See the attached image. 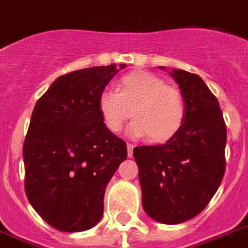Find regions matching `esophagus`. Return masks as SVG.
Returning <instances> with one entry per match:
<instances>
[{
  "instance_id": "34e87169",
  "label": "esophagus",
  "mask_w": 248,
  "mask_h": 248,
  "mask_svg": "<svg viewBox=\"0 0 248 248\" xmlns=\"http://www.w3.org/2000/svg\"><path fill=\"white\" fill-rule=\"evenodd\" d=\"M134 144L131 143H127V155L128 157H132V155H134Z\"/></svg>"
}]
</instances>
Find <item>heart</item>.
I'll return each instance as SVG.
<instances>
[{"mask_svg":"<svg viewBox=\"0 0 248 248\" xmlns=\"http://www.w3.org/2000/svg\"><path fill=\"white\" fill-rule=\"evenodd\" d=\"M97 107L109 131H121L134 116L128 134L134 138L149 136L155 143H163L176 135L186 113L180 89L166 85L161 77L144 71L122 76L118 91H101Z\"/></svg>","mask_w":248,"mask_h":248,"instance_id":"obj_1","label":"heart"}]
</instances>
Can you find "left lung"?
I'll return each mask as SVG.
<instances>
[{"label": "left lung", "instance_id": "8db88e82", "mask_svg": "<svg viewBox=\"0 0 248 248\" xmlns=\"http://www.w3.org/2000/svg\"><path fill=\"white\" fill-rule=\"evenodd\" d=\"M170 75L184 95V124L162 145L134 148V158L145 212L159 223L180 224L198 215L220 186L227 126L219 101L200 76L181 69Z\"/></svg>", "mask_w": 248, "mask_h": 248}]
</instances>
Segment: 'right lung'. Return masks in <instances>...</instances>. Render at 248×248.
<instances>
[{
  "mask_svg": "<svg viewBox=\"0 0 248 248\" xmlns=\"http://www.w3.org/2000/svg\"><path fill=\"white\" fill-rule=\"evenodd\" d=\"M117 72L112 64L60 76L33 109L23 145L25 193L58 231H87L100 221L105 188L127 157L97 107Z\"/></svg>",
  "mask_w": 248,
  "mask_h": 248,
  "instance_id": "add662e5",
  "label": "right lung"
}]
</instances>
